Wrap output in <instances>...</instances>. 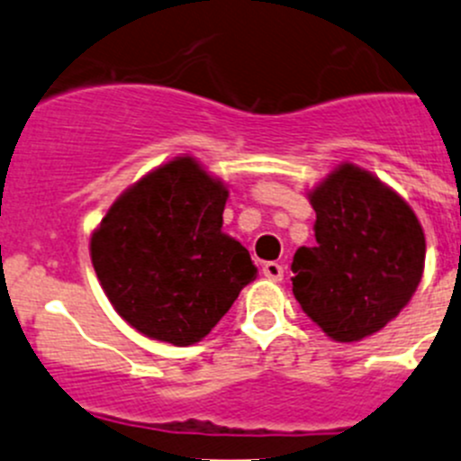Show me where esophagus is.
Wrapping results in <instances>:
<instances>
[{
    "mask_svg": "<svg viewBox=\"0 0 461 461\" xmlns=\"http://www.w3.org/2000/svg\"><path fill=\"white\" fill-rule=\"evenodd\" d=\"M263 274L269 278V281H274V283L283 281V265L269 260V263L263 265Z\"/></svg>",
    "mask_w": 461,
    "mask_h": 461,
    "instance_id": "34e87169",
    "label": "esophagus"
}]
</instances>
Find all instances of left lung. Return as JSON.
<instances>
[{
  "instance_id": "1",
  "label": "left lung",
  "mask_w": 461,
  "mask_h": 461,
  "mask_svg": "<svg viewBox=\"0 0 461 461\" xmlns=\"http://www.w3.org/2000/svg\"><path fill=\"white\" fill-rule=\"evenodd\" d=\"M308 201L319 245L294 254L292 292L332 341L373 337L406 308L421 281L420 218L393 187L352 162L334 167Z\"/></svg>"
}]
</instances>
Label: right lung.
<instances>
[{
	"mask_svg": "<svg viewBox=\"0 0 461 461\" xmlns=\"http://www.w3.org/2000/svg\"><path fill=\"white\" fill-rule=\"evenodd\" d=\"M230 189L192 156L124 189L91 234L106 299L153 341L194 346L257 278L249 252L222 231Z\"/></svg>",
	"mask_w": 461,
	"mask_h": 461,
	"instance_id": "1",
	"label": "right lung"
}]
</instances>
